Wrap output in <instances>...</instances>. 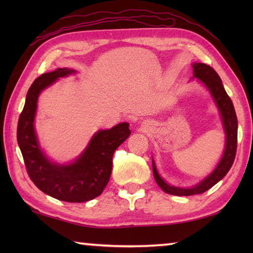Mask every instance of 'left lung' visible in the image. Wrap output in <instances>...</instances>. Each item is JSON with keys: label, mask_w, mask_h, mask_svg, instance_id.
<instances>
[{"label": "left lung", "mask_w": 253, "mask_h": 253, "mask_svg": "<svg viewBox=\"0 0 253 253\" xmlns=\"http://www.w3.org/2000/svg\"><path fill=\"white\" fill-rule=\"evenodd\" d=\"M193 67V77L198 78L201 83L204 84L205 87L209 89L210 93H211L214 102H215L217 108L220 110V115L222 118V123H223L224 131H225V149L222 156L221 161L215 168V169L205 177L203 181H201L195 186L190 188H183L177 187L170 184L166 183L163 179L160 174H158L156 169L155 162L153 161V173L154 178H155L156 183L158 184L165 193L172 194V195H178V196H190L195 194H202L204 192L210 190L212 186L221 181L226 173L229 172L231 166H232L235 153H237V144H238V119L237 115H235V110L232 104V100L228 96L225 89L222 84L221 78L216 71L205 63H194L192 65Z\"/></svg>", "instance_id": "left-lung-1"}]
</instances>
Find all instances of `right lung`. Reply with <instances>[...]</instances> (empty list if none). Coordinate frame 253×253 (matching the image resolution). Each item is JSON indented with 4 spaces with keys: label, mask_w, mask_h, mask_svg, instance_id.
<instances>
[{
    "label": "right lung",
    "mask_w": 253,
    "mask_h": 253,
    "mask_svg": "<svg viewBox=\"0 0 253 253\" xmlns=\"http://www.w3.org/2000/svg\"><path fill=\"white\" fill-rule=\"evenodd\" d=\"M76 72L58 68L33 81L18 123V144L31 181L43 193L71 203L87 202L99 196L108 183L114 153L130 135L127 123L93 135L84 152L68 165L52 163L41 151L34 129V117L40 92L55 80Z\"/></svg>",
    "instance_id": "add662e5"
}]
</instances>
